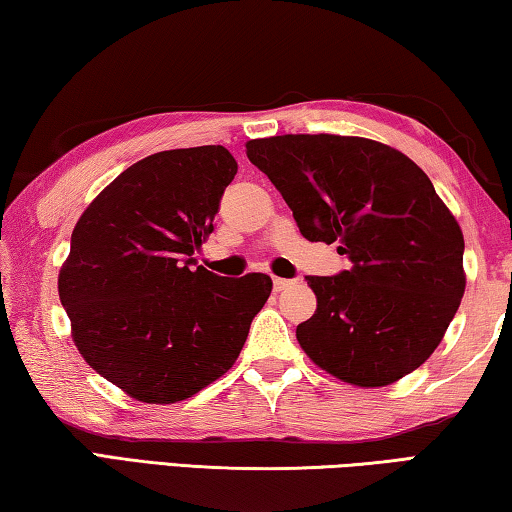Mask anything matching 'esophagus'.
Masks as SVG:
<instances>
[{"mask_svg": "<svg viewBox=\"0 0 512 512\" xmlns=\"http://www.w3.org/2000/svg\"><path fill=\"white\" fill-rule=\"evenodd\" d=\"M293 280H287V277H273V289L275 291H284L287 287H291Z\"/></svg>", "mask_w": 512, "mask_h": 512, "instance_id": "esophagus-1", "label": "esophagus"}]
</instances>
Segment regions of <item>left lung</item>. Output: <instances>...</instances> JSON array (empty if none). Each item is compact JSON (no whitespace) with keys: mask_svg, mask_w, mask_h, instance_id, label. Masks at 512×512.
<instances>
[{"mask_svg":"<svg viewBox=\"0 0 512 512\" xmlns=\"http://www.w3.org/2000/svg\"><path fill=\"white\" fill-rule=\"evenodd\" d=\"M300 235L339 241L350 271L305 280L309 359L354 386H386L438 348L465 291L463 232L418 164L366 137L275 135L246 144Z\"/></svg>","mask_w":512,"mask_h":512,"instance_id":"left-lung-1","label":"left lung"}]
</instances>
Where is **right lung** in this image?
I'll return each mask as SVG.
<instances>
[{
  "instance_id": "right-lung-1",
  "label": "right lung",
  "mask_w": 512,
  "mask_h": 512,
  "mask_svg": "<svg viewBox=\"0 0 512 512\" xmlns=\"http://www.w3.org/2000/svg\"><path fill=\"white\" fill-rule=\"evenodd\" d=\"M237 162L223 146L153 153L81 214L58 296L88 366L131 397L173 404L232 368L271 296L264 273L196 265Z\"/></svg>"
}]
</instances>
